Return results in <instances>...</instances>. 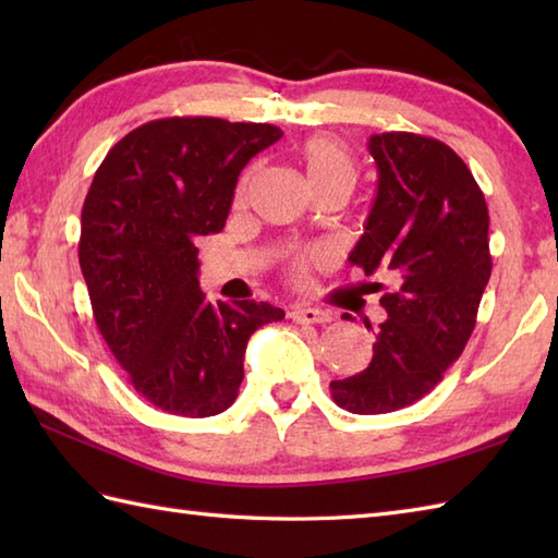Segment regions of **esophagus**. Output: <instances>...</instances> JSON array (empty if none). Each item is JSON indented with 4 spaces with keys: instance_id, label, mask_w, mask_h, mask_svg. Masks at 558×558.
Returning <instances> with one entry per match:
<instances>
[{
    "instance_id": "obj_1",
    "label": "esophagus",
    "mask_w": 558,
    "mask_h": 558,
    "mask_svg": "<svg viewBox=\"0 0 558 558\" xmlns=\"http://www.w3.org/2000/svg\"><path fill=\"white\" fill-rule=\"evenodd\" d=\"M290 318L298 324H328L330 316L328 312L318 310V306H310V304H294L290 310Z\"/></svg>"
}]
</instances>
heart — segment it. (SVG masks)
<instances>
[{
  "instance_id": "obj_1",
  "label": "heart",
  "mask_w": 558,
  "mask_h": 558,
  "mask_svg": "<svg viewBox=\"0 0 558 558\" xmlns=\"http://www.w3.org/2000/svg\"><path fill=\"white\" fill-rule=\"evenodd\" d=\"M300 158L306 180L314 189L326 184H345L352 189L357 180V165L348 148L330 136L306 138L300 146Z\"/></svg>"
}]
</instances>
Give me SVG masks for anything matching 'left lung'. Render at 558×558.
<instances>
[{
	"label": "left lung",
	"instance_id": "8db88e82",
	"mask_svg": "<svg viewBox=\"0 0 558 558\" xmlns=\"http://www.w3.org/2000/svg\"><path fill=\"white\" fill-rule=\"evenodd\" d=\"M369 153L376 198L348 260L366 276L390 272L393 290L378 300L388 318L372 362L330 381L352 414L396 412L429 393L465 350L492 276L487 201L458 153L410 132L374 134Z\"/></svg>",
	"mask_w": 558,
	"mask_h": 558
}]
</instances>
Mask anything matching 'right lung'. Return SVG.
I'll use <instances>...</instances> for the list:
<instances>
[{"instance_id":"obj_1","label":"right lung","mask_w":558,"mask_h":558,"mask_svg":"<svg viewBox=\"0 0 558 558\" xmlns=\"http://www.w3.org/2000/svg\"><path fill=\"white\" fill-rule=\"evenodd\" d=\"M282 136L272 124L170 117L129 132L81 210L78 264L100 336L136 393L182 417L228 410L268 302H206L198 236L225 228L244 165Z\"/></svg>"}]
</instances>
